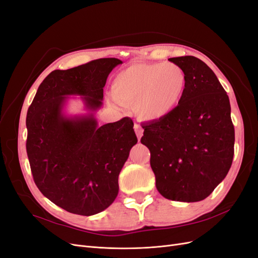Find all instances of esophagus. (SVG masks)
I'll use <instances>...</instances> for the list:
<instances>
[{
    "instance_id": "obj_1",
    "label": "esophagus",
    "mask_w": 258,
    "mask_h": 258,
    "mask_svg": "<svg viewBox=\"0 0 258 258\" xmlns=\"http://www.w3.org/2000/svg\"><path fill=\"white\" fill-rule=\"evenodd\" d=\"M135 131H136V135H137V137L139 138V139H141V137L143 136V128L140 126V124H138V123H135Z\"/></svg>"
}]
</instances>
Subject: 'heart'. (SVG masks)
I'll use <instances>...</instances> for the list:
<instances>
[{"label":"heart","mask_w":258,"mask_h":258,"mask_svg":"<svg viewBox=\"0 0 258 258\" xmlns=\"http://www.w3.org/2000/svg\"><path fill=\"white\" fill-rule=\"evenodd\" d=\"M186 86V74L177 64L135 63L115 76L112 95L117 102L135 104L141 120L157 121L181 104Z\"/></svg>","instance_id":"b5f03b06"}]
</instances>
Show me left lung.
<instances>
[{
  "label": "left lung",
  "mask_w": 258,
  "mask_h": 258,
  "mask_svg": "<svg viewBox=\"0 0 258 258\" xmlns=\"http://www.w3.org/2000/svg\"><path fill=\"white\" fill-rule=\"evenodd\" d=\"M169 60L184 70L185 95L172 114L144 124L141 143L151 152L162 196L197 202L210 196L231 167L235 128L229 98L204 61L192 56Z\"/></svg>",
  "instance_id": "8db88e82"
}]
</instances>
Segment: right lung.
<instances>
[{
	"mask_svg": "<svg viewBox=\"0 0 258 258\" xmlns=\"http://www.w3.org/2000/svg\"><path fill=\"white\" fill-rule=\"evenodd\" d=\"M122 61L93 60L54 70L40 85L27 113V154L33 179L46 198L70 213L95 215L118 195V175L138 142L128 117L99 126L103 88ZM71 95H79L87 113L68 115Z\"/></svg>",
	"mask_w": 258,
	"mask_h": 258,
	"instance_id": "right-lung-1",
	"label": "right lung"
}]
</instances>
